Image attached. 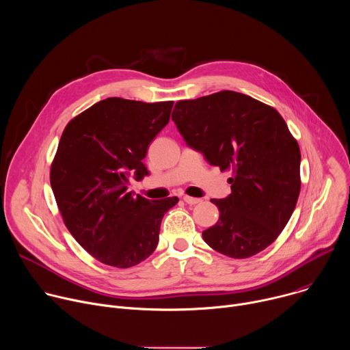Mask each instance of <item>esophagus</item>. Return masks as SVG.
<instances>
[{
	"label": "esophagus",
	"mask_w": 350,
	"mask_h": 350,
	"mask_svg": "<svg viewBox=\"0 0 350 350\" xmlns=\"http://www.w3.org/2000/svg\"><path fill=\"white\" fill-rule=\"evenodd\" d=\"M183 199H184V202L188 204V205H196V204H201L202 202V199L192 198V196H184Z\"/></svg>",
	"instance_id": "1"
}]
</instances>
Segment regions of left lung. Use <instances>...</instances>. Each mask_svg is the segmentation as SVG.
Instances as JSON below:
<instances>
[{
    "label": "left lung",
    "instance_id": "left-lung-1",
    "mask_svg": "<svg viewBox=\"0 0 350 350\" xmlns=\"http://www.w3.org/2000/svg\"><path fill=\"white\" fill-rule=\"evenodd\" d=\"M187 145L231 169V193L212 199L220 216L202 237L215 251L251 258L286 226L301 191V151L281 115L235 91L178 101L172 113Z\"/></svg>",
    "mask_w": 350,
    "mask_h": 350
}]
</instances>
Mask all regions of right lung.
Here are the masks:
<instances>
[{
  "mask_svg": "<svg viewBox=\"0 0 350 350\" xmlns=\"http://www.w3.org/2000/svg\"><path fill=\"white\" fill-rule=\"evenodd\" d=\"M173 104L107 98L62 133L49 176L53 192L73 238L108 266L127 269L151 256L165 213L178 202L127 192L130 177L149 174L142 159Z\"/></svg>",
  "mask_w": 350,
  "mask_h": 350,
  "instance_id": "right-lung-1",
  "label": "right lung"
}]
</instances>
